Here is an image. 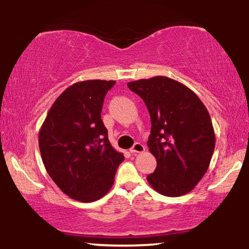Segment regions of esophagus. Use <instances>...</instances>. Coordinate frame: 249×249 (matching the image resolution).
I'll use <instances>...</instances> for the list:
<instances>
[{
    "label": "esophagus",
    "mask_w": 249,
    "mask_h": 249,
    "mask_svg": "<svg viewBox=\"0 0 249 249\" xmlns=\"http://www.w3.org/2000/svg\"><path fill=\"white\" fill-rule=\"evenodd\" d=\"M132 154H137V153H143L145 151V146L141 143H135L133 147L129 149Z\"/></svg>",
    "instance_id": "1"
}]
</instances>
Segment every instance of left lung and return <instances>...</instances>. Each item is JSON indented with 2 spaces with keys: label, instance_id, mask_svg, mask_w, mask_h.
<instances>
[{
  "label": "left lung",
  "instance_id": "obj_1",
  "mask_svg": "<svg viewBox=\"0 0 249 249\" xmlns=\"http://www.w3.org/2000/svg\"><path fill=\"white\" fill-rule=\"evenodd\" d=\"M147 106L152 128L147 142L155 172L147 175L160 194H187L203 178L215 148V132L207 108L181 83L166 76L127 83Z\"/></svg>",
  "mask_w": 249,
  "mask_h": 249
}]
</instances>
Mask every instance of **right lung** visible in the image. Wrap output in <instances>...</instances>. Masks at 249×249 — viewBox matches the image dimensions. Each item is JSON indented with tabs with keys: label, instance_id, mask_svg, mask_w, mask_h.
Returning <instances> with one entry per match:
<instances>
[{
	"label": "right lung",
	"instance_id": "add662e5",
	"mask_svg": "<svg viewBox=\"0 0 249 249\" xmlns=\"http://www.w3.org/2000/svg\"><path fill=\"white\" fill-rule=\"evenodd\" d=\"M115 81L89 80L66 89L54 102L38 135L47 174L63 193L95 202L113 186L124 155L110 145L101 118L106 93Z\"/></svg>",
	"mask_w": 249,
	"mask_h": 249
}]
</instances>
